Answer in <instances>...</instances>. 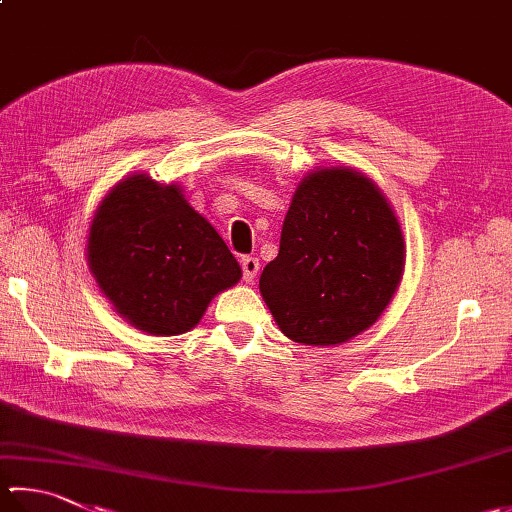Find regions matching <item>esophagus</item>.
Segmentation results:
<instances>
[{
	"label": "esophagus",
	"mask_w": 512,
	"mask_h": 512,
	"mask_svg": "<svg viewBox=\"0 0 512 512\" xmlns=\"http://www.w3.org/2000/svg\"><path fill=\"white\" fill-rule=\"evenodd\" d=\"M243 278L247 283H252L254 278L258 276V272H260V263H258V258H254V256H247V258H243Z\"/></svg>",
	"instance_id": "obj_1"
}]
</instances>
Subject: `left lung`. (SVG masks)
<instances>
[{
  "instance_id": "left-lung-1",
  "label": "left lung",
  "mask_w": 512,
  "mask_h": 512,
  "mask_svg": "<svg viewBox=\"0 0 512 512\" xmlns=\"http://www.w3.org/2000/svg\"><path fill=\"white\" fill-rule=\"evenodd\" d=\"M403 267L406 240L379 185L352 167H323L298 182L258 287L287 339L327 347L379 321Z\"/></svg>"
}]
</instances>
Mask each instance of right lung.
Here are the masks:
<instances>
[{"label":"right lung","mask_w":512,"mask_h":512,"mask_svg":"<svg viewBox=\"0 0 512 512\" xmlns=\"http://www.w3.org/2000/svg\"><path fill=\"white\" fill-rule=\"evenodd\" d=\"M86 263L106 301L136 330L178 336L200 323L211 298L243 269L178 182L124 176L95 209Z\"/></svg>","instance_id":"obj_1"}]
</instances>
